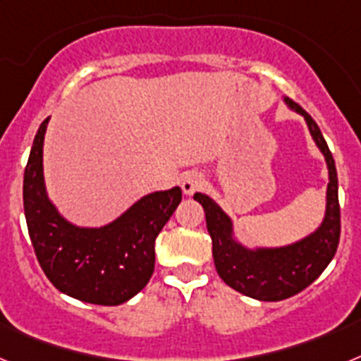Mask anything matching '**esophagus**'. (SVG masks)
<instances>
[{"mask_svg":"<svg viewBox=\"0 0 361 361\" xmlns=\"http://www.w3.org/2000/svg\"><path fill=\"white\" fill-rule=\"evenodd\" d=\"M202 175L197 173V171H188L183 175V180H180V188H183L184 195H191L195 193L200 186H202Z\"/></svg>","mask_w":361,"mask_h":361,"instance_id":"obj_1","label":"esophagus"}]
</instances>
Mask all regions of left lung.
<instances>
[{"label": "left lung", "instance_id": "1", "mask_svg": "<svg viewBox=\"0 0 361 361\" xmlns=\"http://www.w3.org/2000/svg\"><path fill=\"white\" fill-rule=\"evenodd\" d=\"M286 104L304 117L311 137L324 153L329 184L325 197V216L311 235L280 247H245L235 238L233 222L212 197L195 193L206 213V226L213 242V260L216 273L229 288L262 302H279L298 295L311 286L329 266L340 242V204H338V175L333 153L325 142L318 124L307 111L291 99Z\"/></svg>", "mask_w": 361, "mask_h": 361}]
</instances>
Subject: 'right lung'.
<instances>
[{"instance_id":"right-lung-1","label":"right lung","mask_w":361,"mask_h":361,"mask_svg":"<svg viewBox=\"0 0 361 361\" xmlns=\"http://www.w3.org/2000/svg\"><path fill=\"white\" fill-rule=\"evenodd\" d=\"M49 119L34 137L23 177L25 219L37 262L47 279L72 298L97 305L124 304L152 279L155 238L183 200V191L175 186L148 193L101 228L72 224L57 212L44 188Z\"/></svg>"}]
</instances>
